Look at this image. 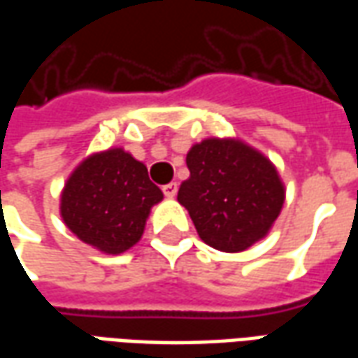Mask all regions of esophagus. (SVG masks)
I'll return each instance as SVG.
<instances>
[{"mask_svg": "<svg viewBox=\"0 0 358 358\" xmlns=\"http://www.w3.org/2000/svg\"><path fill=\"white\" fill-rule=\"evenodd\" d=\"M176 192H178V184H176V182H171V184L163 186V194L166 195V197H174Z\"/></svg>", "mask_w": 358, "mask_h": 358, "instance_id": "1", "label": "esophagus"}]
</instances>
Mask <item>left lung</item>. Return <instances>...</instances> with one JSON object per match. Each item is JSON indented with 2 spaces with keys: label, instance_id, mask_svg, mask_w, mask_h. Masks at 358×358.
Returning a JSON list of instances; mask_svg holds the SVG:
<instances>
[{
  "label": "left lung",
  "instance_id": "1",
  "mask_svg": "<svg viewBox=\"0 0 358 358\" xmlns=\"http://www.w3.org/2000/svg\"><path fill=\"white\" fill-rule=\"evenodd\" d=\"M178 203L207 245L240 253L266 238L285 201L276 164L240 138H205L186 155Z\"/></svg>",
  "mask_w": 358,
  "mask_h": 358
}]
</instances>
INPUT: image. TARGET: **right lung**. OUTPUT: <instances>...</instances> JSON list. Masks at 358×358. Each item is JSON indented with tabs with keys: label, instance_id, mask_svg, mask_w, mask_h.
<instances>
[{
	"label": "right lung",
	"instance_id": "add662e5",
	"mask_svg": "<svg viewBox=\"0 0 358 358\" xmlns=\"http://www.w3.org/2000/svg\"><path fill=\"white\" fill-rule=\"evenodd\" d=\"M161 201L148 166L122 148H109L76 164L61 189L59 213L78 240L120 255L141 240L151 207Z\"/></svg>",
	"mask_w": 358,
	"mask_h": 358
}]
</instances>
